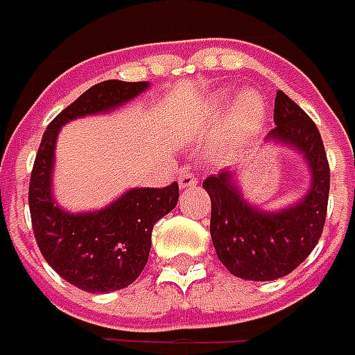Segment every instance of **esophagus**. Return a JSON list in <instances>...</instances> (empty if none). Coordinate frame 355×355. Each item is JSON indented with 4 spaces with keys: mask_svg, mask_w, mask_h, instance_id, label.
I'll use <instances>...</instances> for the list:
<instances>
[{
    "mask_svg": "<svg viewBox=\"0 0 355 355\" xmlns=\"http://www.w3.org/2000/svg\"><path fill=\"white\" fill-rule=\"evenodd\" d=\"M198 184V177L192 173V171H182L180 175H178V187L180 189H192V187H196Z\"/></svg>",
    "mask_w": 355,
    "mask_h": 355,
    "instance_id": "34e87169",
    "label": "esophagus"
}]
</instances>
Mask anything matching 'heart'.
Instances as JSON below:
<instances>
[{
    "mask_svg": "<svg viewBox=\"0 0 355 355\" xmlns=\"http://www.w3.org/2000/svg\"><path fill=\"white\" fill-rule=\"evenodd\" d=\"M227 100V94H220L216 107L222 110L224 102ZM265 102L259 94L255 92H243L239 94L236 104L230 112L227 117V131H230V141L234 147H241L248 141H251L259 131H261L263 123H265Z\"/></svg>",
    "mask_w": 355,
    "mask_h": 355,
    "instance_id": "b5f03b06",
    "label": "heart"
}]
</instances>
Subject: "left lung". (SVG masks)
I'll use <instances>...</instances> for the list:
<instances>
[{
    "label": "left lung",
    "instance_id": "8db88e82",
    "mask_svg": "<svg viewBox=\"0 0 355 355\" xmlns=\"http://www.w3.org/2000/svg\"><path fill=\"white\" fill-rule=\"evenodd\" d=\"M265 143L291 147L304 159L311 184L300 200L281 210H261L243 198L238 171L230 168L202 182L212 200L210 236L218 259L232 275L248 281L281 279L311 255L322 236L330 192L318 128L285 92H277L275 129Z\"/></svg>",
    "mask_w": 355,
    "mask_h": 355
}]
</instances>
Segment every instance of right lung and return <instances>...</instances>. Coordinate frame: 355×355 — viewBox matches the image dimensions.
Segmentation results:
<instances>
[{
    "mask_svg": "<svg viewBox=\"0 0 355 355\" xmlns=\"http://www.w3.org/2000/svg\"><path fill=\"white\" fill-rule=\"evenodd\" d=\"M149 88V82L105 80L92 86L49 123L29 182L33 234L46 263L86 293H112L131 285L147 265L153 226L178 202V184L129 189L102 210L68 212L53 194L56 137L84 116L117 110Z\"/></svg>",
    "mask_w": 355,
    "mask_h": 355,
    "instance_id": "obj_1",
    "label": "right lung"
}]
</instances>
